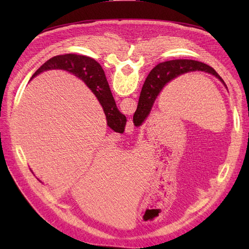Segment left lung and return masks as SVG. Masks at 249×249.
<instances>
[{"label":"left lung","instance_id":"left-lung-1","mask_svg":"<svg viewBox=\"0 0 249 249\" xmlns=\"http://www.w3.org/2000/svg\"><path fill=\"white\" fill-rule=\"evenodd\" d=\"M193 71H202L213 74L225 86L219 74L212 67L202 62L189 59L171 60V61L162 62L155 66L153 71L148 73L144 84L142 86L137 110L133 116L134 124L139 125L145 122V119L148 117L150 111L153 109L157 97L159 96L164 87L168 83L184 73Z\"/></svg>","mask_w":249,"mask_h":249}]
</instances>
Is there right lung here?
Instances as JSON below:
<instances>
[{
    "label": "right lung",
    "mask_w": 249,
    "mask_h": 249,
    "mask_svg": "<svg viewBox=\"0 0 249 249\" xmlns=\"http://www.w3.org/2000/svg\"><path fill=\"white\" fill-rule=\"evenodd\" d=\"M51 70L66 71L80 78L100 101L110 129L118 133L124 132L126 118L116 107L108 81L100 63H97L92 58L83 55H59L51 58L46 63L42 64L35 71L31 80L37 74Z\"/></svg>",
    "instance_id": "1"
}]
</instances>
